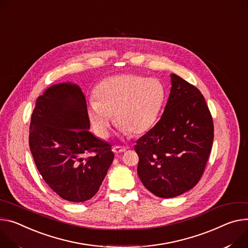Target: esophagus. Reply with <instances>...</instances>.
Here are the masks:
<instances>
[{
	"mask_svg": "<svg viewBox=\"0 0 248 248\" xmlns=\"http://www.w3.org/2000/svg\"><path fill=\"white\" fill-rule=\"evenodd\" d=\"M126 149H127V147H123V146L117 145V146L114 147V152H115V153H122V152L125 151Z\"/></svg>",
	"mask_w": 248,
	"mask_h": 248,
	"instance_id": "esophagus-1",
	"label": "esophagus"
}]
</instances>
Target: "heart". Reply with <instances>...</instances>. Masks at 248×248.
I'll return each mask as SVG.
<instances>
[{
  "mask_svg": "<svg viewBox=\"0 0 248 248\" xmlns=\"http://www.w3.org/2000/svg\"><path fill=\"white\" fill-rule=\"evenodd\" d=\"M164 98V87L155 78L137 74L108 77L96 88L90 119L103 139L108 136L112 115L123 133L140 136L156 122Z\"/></svg>",
  "mask_w": 248,
  "mask_h": 248,
  "instance_id": "b5f03b06",
  "label": "heart"
}]
</instances>
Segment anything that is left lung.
Segmentation results:
<instances>
[{"label":"left lung","mask_w":248,"mask_h":248,"mask_svg":"<svg viewBox=\"0 0 248 248\" xmlns=\"http://www.w3.org/2000/svg\"><path fill=\"white\" fill-rule=\"evenodd\" d=\"M170 77L171 92L161 119L134 146L142 184L164 199L198 184L214 140V122L204 96L181 77Z\"/></svg>","instance_id":"8db88e82"}]
</instances>
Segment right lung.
Instances as JSON below:
<instances>
[{"mask_svg":"<svg viewBox=\"0 0 248 248\" xmlns=\"http://www.w3.org/2000/svg\"><path fill=\"white\" fill-rule=\"evenodd\" d=\"M89 127L86 99L77 85H54L37 98L29 137L34 163L51 190L73 202L96 195L115 157L111 145Z\"/></svg>","mask_w":248,"mask_h":248,"instance_id":"1","label":"right lung"}]
</instances>
